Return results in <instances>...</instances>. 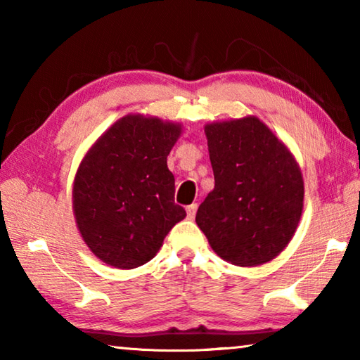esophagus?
I'll use <instances>...</instances> for the list:
<instances>
[{"label": "esophagus", "instance_id": "1", "mask_svg": "<svg viewBox=\"0 0 360 360\" xmlns=\"http://www.w3.org/2000/svg\"><path fill=\"white\" fill-rule=\"evenodd\" d=\"M197 203H192V205H188L187 208H186V211H187V217L188 219H193L195 217V214H197Z\"/></svg>", "mask_w": 360, "mask_h": 360}]
</instances>
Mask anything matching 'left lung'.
<instances>
[{"mask_svg": "<svg viewBox=\"0 0 360 360\" xmlns=\"http://www.w3.org/2000/svg\"><path fill=\"white\" fill-rule=\"evenodd\" d=\"M214 191L197 211L219 257L238 266L270 262L294 236L303 179L289 149L257 117L205 127Z\"/></svg>", "mask_w": 360, "mask_h": 360, "instance_id": "obj_1", "label": "left lung"}]
</instances>
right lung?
<instances>
[{
	"label": "right lung",
	"mask_w": 360,
	"mask_h": 360,
	"mask_svg": "<svg viewBox=\"0 0 360 360\" xmlns=\"http://www.w3.org/2000/svg\"><path fill=\"white\" fill-rule=\"evenodd\" d=\"M181 127L127 115L98 138L79 165L72 210L85 245L115 268L149 262L186 210L174 203L167 167Z\"/></svg>",
	"instance_id": "add662e5"
}]
</instances>
